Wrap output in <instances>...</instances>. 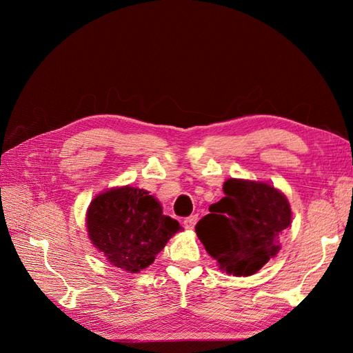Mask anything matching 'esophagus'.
<instances>
[{"label": "esophagus", "instance_id": "obj_1", "mask_svg": "<svg viewBox=\"0 0 353 353\" xmlns=\"http://www.w3.org/2000/svg\"><path fill=\"white\" fill-rule=\"evenodd\" d=\"M197 215H191V216H188V219H185L183 220V228L185 229H188V230H192L194 228H196V224H197Z\"/></svg>", "mask_w": 353, "mask_h": 353}]
</instances>
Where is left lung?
I'll use <instances>...</instances> for the list:
<instances>
[{"instance_id": "8db88e82", "label": "left lung", "mask_w": 353, "mask_h": 353, "mask_svg": "<svg viewBox=\"0 0 353 353\" xmlns=\"http://www.w3.org/2000/svg\"><path fill=\"white\" fill-rule=\"evenodd\" d=\"M223 192L197 223V236L223 272L252 276L279 253L291 226L290 201L268 182L245 179H228Z\"/></svg>"}]
</instances>
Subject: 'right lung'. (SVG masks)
Listing matches in <instances>:
<instances>
[{"label":"right lung","instance_id":"1","mask_svg":"<svg viewBox=\"0 0 353 353\" xmlns=\"http://www.w3.org/2000/svg\"><path fill=\"white\" fill-rule=\"evenodd\" d=\"M92 245L108 262L127 273L152 265L168 239L182 230L163 215L161 201L134 186H115L92 199L86 211Z\"/></svg>","mask_w":353,"mask_h":353}]
</instances>
